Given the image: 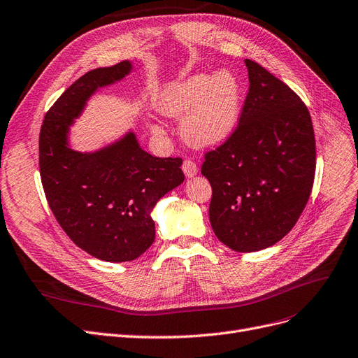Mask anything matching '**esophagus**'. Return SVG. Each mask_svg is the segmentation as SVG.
<instances>
[{"instance_id":"obj_1","label":"esophagus","mask_w":358,"mask_h":358,"mask_svg":"<svg viewBox=\"0 0 358 358\" xmlns=\"http://www.w3.org/2000/svg\"><path fill=\"white\" fill-rule=\"evenodd\" d=\"M182 171H184V176H186L187 178H192L197 174V166L192 161H184L182 162Z\"/></svg>"}]
</instances>
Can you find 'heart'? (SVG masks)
I'll return each mask as SVG.
<instances>
[{"label":"heart","mask_w":358,"mask_h":358,"mask_svg":"<svg viewBox=\"0 0 358 358\" xmlns=\"http://www.w3.org/2000/svg\"><path fill=\"white\" fill-rule=\"evenodd\" d=\"M159 113L182 117L181 136L194 148H217L237 128L242 110V87L229 71L194 73L168 84L156 99Z\"/></svg>","instance_id":"1"}]
</instances>
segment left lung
Wrapping results in <instances>:
<instances>
[{
  "mask_svg": "<svg viewBox=\"0 0 358 358\" xmlns=\"http://www.w3.org/2000/svg\"><path fill=\"white\" fill-rule=\"evenodd\" d=\"M249 92L233 136L205 155L209 221L236 252L273 246L292 230L311 194L315 140L307 106L279 78L245 60Z\"/></svg>",
  "mask_w": 358,
  "mask_h": 358,
  "instance_id": "obj_1",
  "label": "left lung"
}]
</instances>
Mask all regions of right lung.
<instances>
[{
  "label": "right lung",
  "instance_id": "1",
  "mask_svg": "<svg viewBox=\"0 0 358 358\" xmlns=\"http://www.w3.org/2000/svg\"><path fill=\"white\" fill-rule=\"evenodd\" d=\"M132 71L124 60L87 72L47 112L39 132V171L50 209L71 241L108 262L138 258L155 241L152 210L184 181L180 157L144 152L131 129L94 152H78L69 131L100 88Z\"/></svg>",
  "mask_w": 358,
  "mask_h": 358
}]
</instances>
